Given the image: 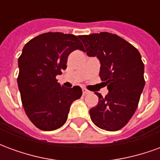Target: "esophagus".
Here are the masks:
<instances>
[{"label":"esophagus","instance_id":"esophagus-1","mask_svg":"<svg viewBox=\"0 0 160 160\" xmlns=\"http://www.w3.org/2000/svg\"><path fill=\"white\" fill-rule=\"evenodd\" d=\"M82 93H83V95H86V94L89 93V91L87 90V89H85V88H83V89H82Z\"/></svg>","mask_w":160,"mask_h":160}]
</instances>
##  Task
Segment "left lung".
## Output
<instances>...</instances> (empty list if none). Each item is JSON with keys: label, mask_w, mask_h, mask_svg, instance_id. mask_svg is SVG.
Masks as SVG:
<instances>
[{"label": "left lung", "mask_w": 160, "mask_h": 160, "mask_svg": "<svg viewBox=\"0 0 160 160\" xmlns=\"http://www.w3.org/2000/svg\"><path fill=\"white\" fill-rule=\"evenodd\" d=\"M88 56L100 62L99 76L109 91L104 98L98 92V103L90 110L97 127L107 131L123 128L137 109L145 86L144 64L140 52L126 40L109 32L79 36Z\"/></svg>", "instance_id": "left-lung-1"}]
</instances>
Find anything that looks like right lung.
<instances>
[{"label": "right lung", "mask_w": 160, "mask_h": 160, "mask_svg": "<svg viewBox=\"0 0 160 160\" xmlns=\"http://www.w3.org/2000/svg\"><path fill=\"white\" fill-rule=\"evenodd\" d=\"M78 38L62 32L43 33L30 40L19 57L17 81L23 107L31 122L41 130L62 127L71 104L82 95L80 87H62L56 79L62 69L67 68L70 53L84 50Z\"/></svg>", "instance_id": "right-lung-1"}]
</instances>
